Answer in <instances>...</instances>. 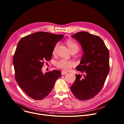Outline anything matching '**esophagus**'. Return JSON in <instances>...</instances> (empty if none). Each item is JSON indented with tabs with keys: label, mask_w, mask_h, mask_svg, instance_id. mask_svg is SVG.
<instances>
[{
	"label": "esophagus",
	"mask_w": 124,
	"mask_h": 124,
	"mask_svg": "<svg viewBox=\"0 0 124 124\" xmlns=\"http://www.w3.org/2000/svg\"><path fill=\"white\" fill-rule=\"evenodd\" d=\"M67 73V72L64 71H62L61 72L62 75H65V74H66Z\"/></svg>",
	"instance_id": "34e87169"
}]
</instances>
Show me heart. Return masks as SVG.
<instances>
[{"mask_svg":"<svg viewBox=\"0 0 124 124\" xmlns=\"http://www.w3.org/2000/svg\"><path fill=\"white\" fill-rule=\"evenodd\" d=\"M66 44L71 52L76 51L77 52L79 51V45L75 42V41H74L72 40H68L66 41ZM57 47V44H56L54 48L53 51V53H55ZM75 64V63L74 61H71V60H68L64 59H61L57 61L55 63L56 66L57 68H58L65 71L70 70Z\"/></svg>","mask_w":124,"mask_h":124,"instance_id":"1","label":"heart"}]
</instances>
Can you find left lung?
Returning <instances> with one entry per match:
<instances>
[{"mask_svg": "<svg viewBox=\"0 0 124 124\" xmlns=\"http://www.w3.org/2000/svg\"><path fill=\"white\" fill-rule=\"evenodd\" d=\"M72 37L83 49L84 55L76 69L84 74L83 77L76 75L71 90L79 100H89L99 93L109 74V51L100 37L88 32H79Z\"/></svg>", "mask_w": 124, "mask_h": 124, "instance_id": "8db88e82", "label": "left lung"}]
</instances>
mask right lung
<instances>
[{
  "label": "right lung",
  "mask_w": 124,
  "mask_h": 124,
  "mask_svg": "<svg viewBox=\"0 0 124 124\" xmlns=\"http://www.w3.org/2000/svg\"><path fill=\"white\" fill-rule=\"evenodd\" d=\"M63 35L37 32L22 38L13 56L15 78L19 87L29 97L42 100L50 93L61 72L54 70L43 74L44 60L49 61L57 43Z\"/></svg>",
  "instance_id": "obj_1"
}]
</instances>
